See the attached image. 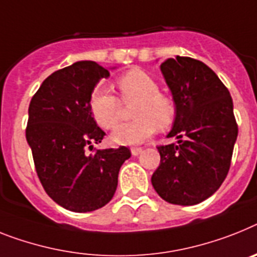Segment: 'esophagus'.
<instances>
[{"label":"esophagus","instance_id":"esophagus-1","mask_svg":"<svg viewBox=\"0 0 257 257\" xmlns=\"http://www.w3.org/2000/svg\"><path fill=\"white\" fill-rule=\"evenodd\" d=\"M131 153H132V155H139L142 153V148H132L131 149Z\"/></svg>","mask_w":257,"mask_h":257}]
</instances>
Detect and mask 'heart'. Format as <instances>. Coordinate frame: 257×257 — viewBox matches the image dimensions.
<instances>
[{
  "label": "heart",
  "instance_id": "heart-1",
  "mask_svg": "<svg viewBox=\"0 0 257 257\" xmlns=\"http://www.w3.org/2000/svg\"><path fill=\"white\" fill-rule=\"evenodd\" d=\"M124 103H132L135 121L118 125L111 139L117 145H139L150 139L158 126L167 128L174 121L175 108L167 96L159 92L158 83L142 70H131L117 79ZM90 111L99 126L115 128L120 118V102L105 87H96L90 96Z\"/></svg>",
  "mask_w": 257,
  "mask_h": 257
}]
</instances>
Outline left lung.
Masks as SVG:
<instances>
[{
  "mask_svg": "<svg viewBox=\"0 0 257 257\" xmlns=\"http://www.w3.org/2000/svg\"><path fill=\"white\" fill-rule=\"evenodd\" d=\"M161 72L175 103V120L159 146L161 163L152 184L165 201L196 205L217 192L227 175L238 137L230 92L204 62L176 56Z\"/></svg>",
  "mask_w": 257,
  "mask_h": 257,
  "instance_id": "left-lung-1",
  "label": "left lung"
}]
</instances>
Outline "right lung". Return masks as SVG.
I'll list each match as a JSON object with an SVG mask.
<instances>
[{
  "label": "right lung",
  "mask_w": 257,
  "mask_h": 257,
  "mask_svg": "<svg viewBox=\"0 0 257 257\" xmlns=\"http://www.w3.org/2000/svg\"><path fill=\"white\" fill-rule=\"evenodd\" d=\"M115 69V68H112ZM108 69L77 61L45 78L29 107L26 139L45 192L62 208L92 212L111 201L128 148L87 154L105 133L90 111V96Z\"/></svg>",
  "instance_id": "right-lung-1"
}]
</instances>
